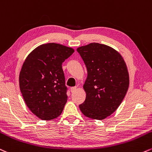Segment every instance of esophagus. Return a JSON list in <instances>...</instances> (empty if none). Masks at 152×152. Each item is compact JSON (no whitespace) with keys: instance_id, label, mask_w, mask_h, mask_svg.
<instances>
[{"instance_id":"34e87169","label":"esophagus","mask_w":152,"mask_h":152,"mask_svg":"<svg viewBox=\"0 0 152 152\" xmlns=\"http://www.w3.org/2000/svg\"><path fill=\"white\" fill-rule=\"evenodd\" d=\"M70 90H71V93H74L75 91H76V87H71Z\"/></svg>"}]
</instances>
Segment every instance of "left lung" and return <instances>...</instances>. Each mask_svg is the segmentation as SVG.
I'll return each instance as SVG.
<instances>
[{"label": "left lung", "instance_id": "1", "mask_svg": "<svg viewBox=\"0 0 152 152\" xmlns=\"http://www.w3.org/2000/svg\"><path fill=\"white\" fill-rule=\"evenodd\" d=\"M87 69L83 85L86 97L79 108L85 116L103 120L121 104L128 90L129 79L123 58L112 47L91 43L77 48Z\"/></svg>", "mask_w": 152, "mask_h": 152}]
</instances>
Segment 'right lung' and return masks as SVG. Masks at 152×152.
Instances as JSON below:
<instances>
[{"instance_id": "add662e5", "label": "right lung", "mask_w": 152, "mask_h": 152, "mask_svg": "<svg viewBox=\"0 0 152 152\" xmlns=\"http://www.w3.org/2000/svg\"><path fill=\"white\" fill-rule=\"evenodd\" d=\"M74 49L56 43L37 47L27 56L19 76L20 88L31 112L43 120L61 114L67 101L62 63Z\"/></svg>"}]
</instances>
